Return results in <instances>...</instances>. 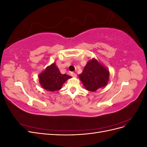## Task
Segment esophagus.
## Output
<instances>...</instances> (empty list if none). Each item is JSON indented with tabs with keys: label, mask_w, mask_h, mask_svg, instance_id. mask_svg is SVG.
<instances>
[{
	"label": "esophagus",
	"mask_w": 147,
	"mask_h": 147,
	"mask_svg": "<svg viewBox=\"0 0 147 147\" xmlns=\"http://www.w3.org/2000/svg\"><path fill=\"white\" fill-rule=\"evenodd\" d=\"M70 75L72 77H77V74H75V73H74V72H71L70 73Z\"/></svg>",
	"instance_id": "esophagus-1"
}]
</instances>
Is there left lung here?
I'll return each mask as SVG.
<instances>
[{
    "instance_id": "8db88e82",
    "label": "left lung",
    "mask_w": 147,
    "mask_h": 147,
    "mask_svg": "<svg viewBox=\"0 0 147 147\" xmlns=\"http://www.w3.org/2000/svg\"><path fill=\"white\" fill-rule=\"evenodd\" d=\"M109 75V70L93 58L88 62L79 78L86 90L94 92L107 84Z\"/></svg>"
}]
</instances>
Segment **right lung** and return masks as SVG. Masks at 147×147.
<instances>
[{
    "label": "right lung",
    "instance_id": "add662e5",
    "mask_svg": "<svg viewBox=\"0 0 147 147\" xmlns=\"http://www.w3.org/2000/svg\"><path fill=\"white\" fill-rule=\"evenodd\" d=\"M72 78L66 74H62L55 63L48 66L38 75L39 82L45 90L55 91L61 89L67 80Z\"/></svg>",
    "mask_w": 147,
    "mask_h": 147
}]
</instances>
